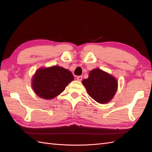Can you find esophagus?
<instances>
[{
  "label": "esophagus",
  "instance_id": "1",
  "mask_svg": "<svg viewBox=\"0 0 152 152\" xmlns=\"http://www.w3.org/2000/svg\"><path fill=\"white\" fill-rule=\"evenodd\" d=\"M77 80H78V81H81V80H82V76H77Z\"/></svg>",
  "mask_w": 152,
  "mask_h": 152
}]
</instances>
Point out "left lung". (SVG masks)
Returning a JSON list of instances; mask_svg holds the SVG:
<instances>
[{
	"instance_id": "obj_1",
	"label": "left lung",
	"mask_w": 152,
	"mask_h": 152,
	"mask_svg": "<svg viewBox=\"0 0 152 152\" xmlns=\"http://www.w3.org/2000/svg\"><path fill=\"white\" fill-rule=\"evenodd\" d=\"M82 83L89 96L101 104L110 101L118 88L117 80L114 77L99 69L92 70L88 78L83 80Z\"/></svg>"
}]
</instances>
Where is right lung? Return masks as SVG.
Returning <instances> with one entry per match:
<instances>
[{"mask_svg":"<svg viewBox=\"0 0 152 152\" xmlns=\"http://www.w3.org/2000/svg\"><path fill=\"white\" fill-rule=\"evenodd\" d=\"M74 80L70 71L53 66L38 69L33 76L32 87L35 93L44 99H51L62 93Z\"/></svg>","mask_w":152,"mask_h":152,"instance_id":"obj_1","label":"right lung"}]
</instances>
